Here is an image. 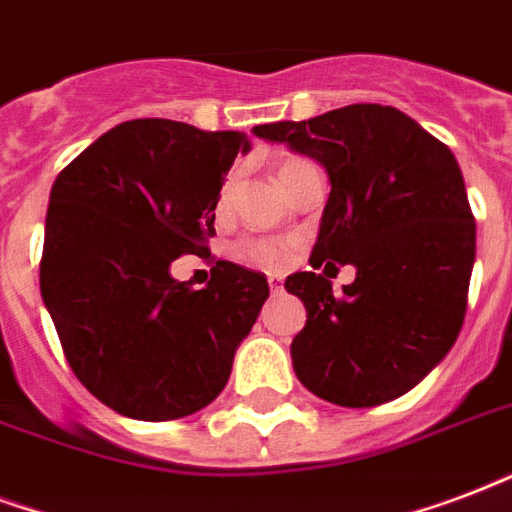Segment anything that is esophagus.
<instances>
[{
	"mask_svg": "<svg viewBox=\"0 0 512 512\" xmlns=\"http://www.w3.org/2000/svg\"><path fill=\"white\" fill-rule=\"evenodd\" d=\"M270 288L278 294L280 288H283V280H280V275H270Z\"/></svg>",
	"mask_w": 512,
	"mask_h": 512,
	"instance_id": "34e87169",
	"label": "esophagus"
}]
</instances>
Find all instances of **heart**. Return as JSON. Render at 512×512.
<instances>
[{"mask_svg": "<svg viewBox=\"0 0 512 512\" xmlns=\"http://www.w3.org/2000/svg\"><path fill=\"white\" fill-rule=\"evenodd\" d=\"M302 161H286L278 172L288 167H297ZM240 256L245 261H253V264H261V267H283L288 261V248L283 242H275V240H242L240 242Z\"/></svg>", "mask_w": 512, "mask_h": 512, "instance_id": "b5f03b06", "label": "heart"}]
</instances>
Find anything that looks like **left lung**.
Segmentation results:
<instances>
[{"label": "left lung", "mask_w": 512, "mask_h": 512, "mask_svg": "<svg viewBox=\"0 0 512 512\" xmlns=\"http://www.w3.org/2000/svg\"><path fill=\"white\" fill-rule=\"evenodd\" d=\"M253 134L326 169L332 191L310 264L356 270L343 297L324 275L286 278L307 310L291 343L297 378L343 407L402 397L445 359L464 324L475 218L456 156L383 105L253 126Z\"/></svg>", "instance_id": "1"}]
</instances>
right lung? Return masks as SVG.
Here are the masks:
<instances>
[{
  "instance_id": "1",
  "label": "right lung",
  "mask_w": 512,
  "mask_h": 512,
  "mask_svg": "<svg viewBox=\"0 0 512 512\" xmlns=\"http://www.w3.org/2000/svg\"><path fill=\"white\" fill-rule=\"evenodd\" d=\"M248 151L240 132L126 121L53 183L42 302L72 372L121 416L172 421L210 405L270 297L261 272L232 261H215L199 291L169 272L207 253L221 180Z\"/></svg>"
}]
</instances>
